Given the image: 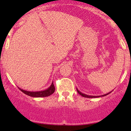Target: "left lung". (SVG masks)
<instances>
[{"label":"left lung","instance_id":"obj_1","mask_svg":"<svg viewBox=\"0 0 131 131\" xmlns=\"http://www.w3.org/2000/svg\"><path fill=\"white\" fill-rule=\"evenodd\" d=\"M76 90H77V92H78V94H80L82 96V97H87V98H97V97H101V96H102V97H103V96L107 95L108 94H109L111 92H110L108 93V94H105V95H101V96H92V95H86V94H82V93L81 92L79 91V90L78 89H76Z\"/></svg>","mask_w":131,"mask_h":131}]
</instances>
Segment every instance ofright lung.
Masks as SVG:
<instances>
[{
  "label": "right lung",
  "instance_id": "obj_1",
  "mask_svg": "<svg viewBox=\"0 0 131 131\" xmlns=\"http://www.w3.org/2000/svg\"><path fill=\"white\" fill-rule=\"evenodd\" d=\"M53 82H52V84L49 88L47 89L44 90V91H37V92H31V91H25V90H23L19 88L18 89L20 90L21 91L23 92L24 94H25L27 95L31 96L32 97H48V96L52 94H53L54 92H55V86L53 85Z\"/></svg>",
  "mask_w": 131,
  "mask_h": 131
}]
</instances>
